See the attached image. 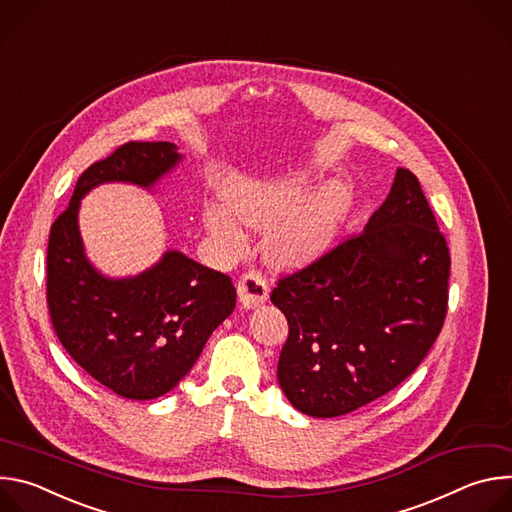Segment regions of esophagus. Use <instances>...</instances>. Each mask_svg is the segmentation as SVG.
I'll use <instances>...</instances> for the list:
<instances>
[{
  "instance_id": "obj_1",
  "label": "esophagus",
  "mask_w": 512,
  "mask_h": 512,
  "mask_svg": "<svg viewBox=\"0 0 512 512\" xmlns=\"http://www.w3.org/2000/svg\"><path fill=\"white\" fill-rule=\"evenodd\" d=\"M237 296L245 310H253V308L265 304L269 298V287H267L265 277L257 271L245 273L241 277V281L237 283Z\"/></svg>"
}]
</instances>
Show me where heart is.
Returning <instances> with one entry per match:
<instances>
[{
  "label": "heart",
  "mask_w": 512,
  "mask_h": 512,
  "mask_svg": "<svg viewBox=\"0 0 512 512\" xmlns=\"http://www.w3.org/2000/svg\"><path fill=\"white\" fill-rule=\"evenodd\" d=\"M312 184L314 176L304 170L243 182L227 192L225 208H206V231L223 253L237 257L247 249V235L238 224L255 231L267 227L265 253L271 263L308 265L332 247L352 204L346 180L322 182L305 201Z\"/></svg>",
  "instance_id": "1"
}]
</instances>
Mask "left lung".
Listing matches in <instances>:
<instances>
[{
	"label": "left lung",
	"mask_w": 512,
	"mask_h": 512,
	"mask_svg": "<svg viewBox=\"0 0 512 512\" xmlns=\"http://www.w3.org/2000/svg\"><path fill=\"white\" fill-rule=\"evenodd\" d=\"M450 253L419 180L397 168L362 233L271 294L289 324L277 381L312 417H338L403 383L440 334Z\"/></svg>",
	"instance_id": "left-lung-1"
}]
</instances>
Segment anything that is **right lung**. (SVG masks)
Listing matches in <instances>:
<instances>
[{"instance_id":"add662e5","label":"right lung","mask_w":512,"mask_h":512,"mask_svg":"<svg viewBox=\"0 0 512 512\" xmlns=\"http://www.w3.org/2000/svg\"><path fill=\"white\" fill-rule=\"evenodd\" d=\"M170 141H129L79 178L50 229L46 298L58 340L77 364L119 397L158 399L194 367L206 340L235 310L231 279L178 249L137 275L111 277L87 257L81 200L103 184L160 194L182 164Z\"/></svg>"}]
</instances>
